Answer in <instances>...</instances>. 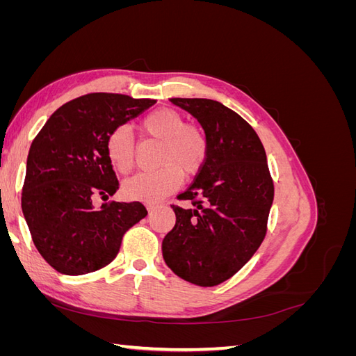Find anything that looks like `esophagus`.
<instances>
[{
	"label": "esophagus",
	"mask_w": 356,
	"mask_h": 356,
	"mask_svg": "<svg viewBox=\"0 0 356 356\" xmlns=\"http://www.w3.org/2000/svg\"><path fill=\"white\" fill-rule=\"evenodd\" d=\"M147 209H148L149 213H152L156 209V207H154V204H147Z\"/></svg>",
	"instance_id": "1"
}]
</instances>
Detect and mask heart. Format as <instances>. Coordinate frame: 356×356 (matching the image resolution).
Masks as SVG:
<instances>
[{"instance_id": "b5f03b06", "label": "heart", "mask_w": 356, "mask_h": 356, "mask_svg": "<svg viewBox=\"0 0 356 356\" xmlns=\"http://www.w3.org/2000/svg\"><path fill=\"white\" fill-rule=\"evenodd\" d=\"M144 134L161 143L156 172H144L127 179L123 195L127 199L156 203L174 193L181 184V174L196 177L207 165L209 141L199 126L186 124V118L174 108L149 113L141 123ZM106 156L120 174L135 166L134 138L124 126H118L106 139Z\"/></svg>"}]
</instances>
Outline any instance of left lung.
<instances>
[{"label": "left lung", "mask_w": 356, "mask_h": 356, "mask_svg": "<svg viewBox=\"0 0 356 356\" xmlns=\"http://www.w3.org/2000/svg\"><path fill=\"white\" fill-rule=\"evenodd\" d=\"M197 118L209 141L207 165L172 204L175 227L161 243L175 275L199 286L227 281L261 245L273 203V181L260 138L243 118L218 101L172 98Z\"/></svg>", "instance_id": "left-lung-1"}]
</instances>
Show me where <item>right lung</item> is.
Instances as JSON below:
<instances>
[{"label":"right lung","instance_id":"obj_1","mask_svg":"<svg viewBox=\"0 0 356 356\" xmlns=\"http://www.w3.org/2000/svg\"><path fill=\"white\" fill-rule=\"evenodd\" d=\"M154 104L118 93L84 95L53 113L32 141L22 212L38 252L59 273L79 276L110 264L123 234L147 215L139 202L96 209L92 197L108 199L118 190L106 156L110 134Z\"/></svg>","mask_w":356,"mask_h":356}]
</instances>
